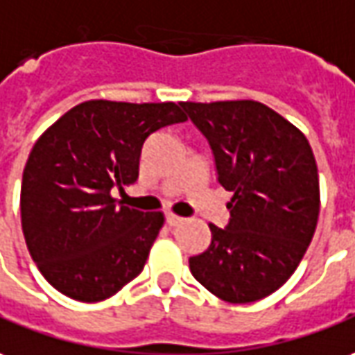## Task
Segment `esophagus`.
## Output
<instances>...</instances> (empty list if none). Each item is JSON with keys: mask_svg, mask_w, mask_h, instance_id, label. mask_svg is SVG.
Segmentation results:
<instances>
[{"mask_svg": "<svg viewBox=\"0 0 355 355\" xmlns=\"http://www.w3.org/2000/svg\"><path fill=\"white\" fill-rule=\"evenodd\" d=\"M182 222H183L182 216H175V214H172V212H170V214H166V224H168V226H180Z\"/></svg>", "mask_w": 355, "mask_h": 355, "instance_id": "esophagus-1", "label": "esophagus"}]
</instances>
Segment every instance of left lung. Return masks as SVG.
I'll return each mask as SVG.
<instances>
[{
	"label": "left lung",
	"instance_id": "8db88e82",
	"mask_svg": "<svg viewBox=\"0 0 355 355\" xmlns=\"http://www.w3.org/2000/svg\"><path fill=\"white\" fill-rule=\"evenodd\" d=\"M209 141L218 183L234 193L226 228L210 224L191 275L230 304L276 292L304 259L319 218V173L309 141L255 100L183 102Z\"/></svg>",
	"mask_w": 355,
	"mask_h": 355
}]
</instances>
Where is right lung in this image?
Instances as JSON below:
<instances>
[{
    "label": "right lung",
    "instance_id": "right-lung-1",
    "mask_svg": "<svg viewBox=\"0 0 355 355\" xmlns=\"http://www.w3.org/2000/svg\"><path fill=\"white\" fill-rule=\"evenodd\" d=\"M185 119L173 102L89 100L36 141L23 172L21 222L33 261L58 292L92 304L141 275L164 214L123 207L112 189L137 182L148 137Z\"/></svg>",
    "mask_w": 355,
    "mask_h": 355
}]
</instances>
